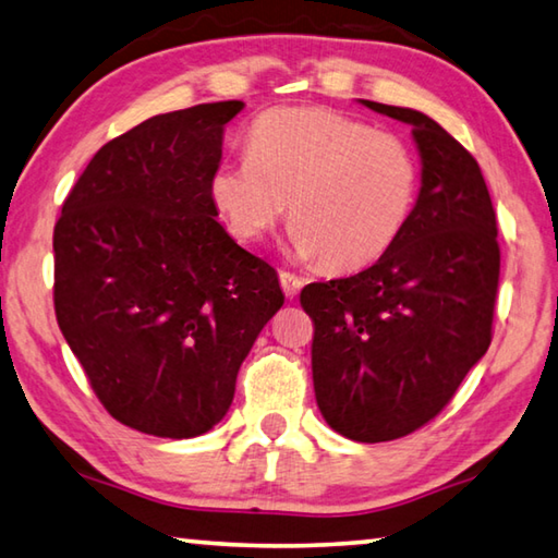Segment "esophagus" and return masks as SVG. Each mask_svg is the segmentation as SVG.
Wrapping results in <instances>:
<instances>
[{
  "label": "esophagus",
  "mask_w": 558,
  "mask_h": 558,
  "mask_svg": "<svg viewBox=\"0 0 558 558\" xmlns=\"http://www.w3.org/2000/svg\"><path fill=\"white\" fill-rule=\"evenodd\" d=\"M279 281H281V289H284V294L289 299H294L301 291V287H304V279H301L299 274H294V271H281Z\"/></svg>",
  "instance_id": "1"
}]
</instances>
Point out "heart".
<instances>
[{
  "instance_id": "obj_1",
  "label": "heart",
  "mask_w": 558,
  "mask_h": 558,
  "mask_svg": "<svg viewBox=\"0 0 558 558\" xmlns=\"http://www.w3.org/2000/svg\"><path fill=\"white\" fill-rule=\"evenodd\" d=\"M247 156L210 175L232 238L257 242L291 203V244L330 271L377 262L402 238L418 195V161L395 132L330 107H277L247 130Z\"/></svg>"
}]
</instances>
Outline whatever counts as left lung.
I'll return each mask as SVG.
<instances>
[{
  "label": "left lung",
  "mask_w": 558,
  "mask_h": 558,
  "mask_svg": "<svg viewBox=\"0 0 558 558\" xmlns=\"http://www.w3.org/2000/svg\"><path fill=\"white\" fill-rule=\"evenodd\" d=\"M412 124L422 191L412 220L373 267L314 281L311 369L320 414L360 444L395 441L441 414L493 340L500 284L495 208L481 166L441 124L363 100Z\"/></svg>",
  "instance_id": "obj_1"
}]
</instances>
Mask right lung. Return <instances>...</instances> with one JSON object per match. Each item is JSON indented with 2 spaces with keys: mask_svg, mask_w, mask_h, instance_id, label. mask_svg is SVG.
Returning <instances> with one entry per match:
<instances>
[{
  "mask_svg": "<svg viewBox=\"0 0 558 558\" xmlns=\"http://www.w3.org/2000/svg\"><path fill=\"white\" fill-rule=\"evenodd\" d=\"M242 107L195 105L114 136L53 228L58 326L107 414L142 434L210 432L284 304L271 264L215 220L210 175Z\"/></svg>",
  "mask_w": 558,
  "mask_h": 558,
  "instance_id": "right-lung-1",
  "label": "right lung"
}]
</instances>
